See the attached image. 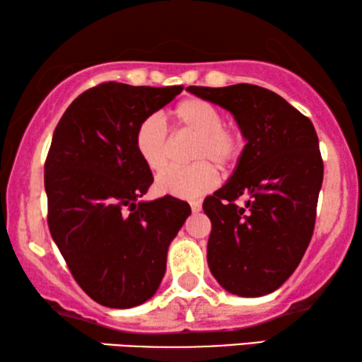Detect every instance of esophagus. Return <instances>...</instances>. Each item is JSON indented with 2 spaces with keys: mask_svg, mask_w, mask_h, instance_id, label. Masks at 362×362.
Here are the masks:
<instances>
[{
  "mask_svg": "<svg viewBox=\"0 0 362 362\" xmlns=\"http://www.w3.org/2000/svg\"><path fill=\"white\" fill-rule=\"evenodd\" d=\"M190 206H192V211L193 213H198V211L202 210V202L193 200V202H190Z\"/></svg>",
  "mask_w": 362,
  "mask_h": 362,
  "instance_id": "obj_1",
  "label": "esophagus"
}]
</instances>
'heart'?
<instances>
[{
  "label": "heart",
  "instance_id": "b5f03b06",
  "mask_svg": "<svg viewBox=\"0 0 362 362\" xmlns=\"http://www.w3.org/2000/svg\"><path fill=\"white\" fill-rule=\"evenodd\" d=\"M180 129L197 134L192 147V165L170 167L157 177L156 188L162 195L198 198L220 183V174L211 162L223 169L236 164L244 149V137L234 126L223 123L221 111L202 98H185L172 111ZM134 147L139 159L152 172H159L169 159V132L159 116H147L137 124Z\"/></svg>",
  "mask_w": 362,
  "mask_h": 362
}]
</instances>
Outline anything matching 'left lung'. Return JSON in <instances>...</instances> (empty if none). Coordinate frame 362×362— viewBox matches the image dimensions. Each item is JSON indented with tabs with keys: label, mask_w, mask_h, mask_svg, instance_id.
I'll return each mask as SVG.
<instances>
[{
	"label": "left lung",
	"mask_w": 362,
	"mask_h": 362,
	"mask_svg": "<svg viewBox=\"0 0 362 362\" xmlns=\"http://www.w3.org/2000/svg\"><path fill=\"white\" fill-rule=\"evenodd\" d=\"M187 90L230 111L247 141L231 179L203 202L211 221L208 266L234 295L271 293L292 276L313 234L323 182L317 131L262 86Z\"/></svg>",
	"instance_id": "8db88e82"
}]
</instances>
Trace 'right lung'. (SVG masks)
Here are the masks:
<instances>
[{
    "mask_svg": "<svg viewBox=\"0 0 362 362\" xmlns=\"http://www.w3.org/2000/svg\"><path fill=\"white\" fill-rule=\"evenodd\" d=\"M182 90L105 81L75 98L54 131L44 165L49 230L75 282L103 307L131 308L156 293L190 215L174 197L137 202L154 177L136 152V128Z\"/></svg>",
    "mask_w": 362,
    "mask_h": 362,
    "instance_id": "add662e5",
    "label": "right lung"
}]
</instances>
